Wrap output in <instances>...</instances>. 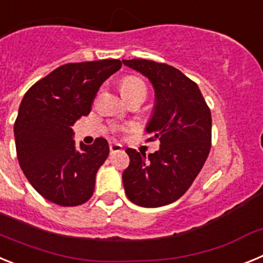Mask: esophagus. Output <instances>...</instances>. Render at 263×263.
Instances as JSON below:
<instances>
[{"mask_svg":"<svg viewBox=\"0 0 263 263\" xmlns=\"http://www.w3.org/2000/svg\"><path fill=\"white\" fill-rule=\"evenodd\" d=\"M109 150H110V154H115V153H118L122 150V146L117 142H113L109 145Z\"/></svg>","mask_w":263,"mask_h":263,"instance_id":"esophagus-1","label":"esophagus"}]
</instances>
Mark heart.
Here are the masks:
<instances>
[{"instance_id": "b5f03b06", "label": "heart", "mask_w": 263, "mask_h": 263, "mask_svg": "<svg viewBox=\"0 0 263 263\" xmlns=\"http://www.w3.org/2000/svg\"><path fill=\"white\" fill-rule=\"evenodd\" d=\"M121 92H122L124 97L136 93H142L146 96V85L143 80H141L137 76H126L124 80L121 81Z\"/></svg>"}]
</instances>
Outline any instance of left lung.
Here are the masks:
<instances>
[{"instance_id":"obj_1","label":"left lung","mask_w":263,"mask_h":263,"mask_svg":"<svg viewBox=\"0 0 263 263\" xmlns=\"http://www.w3.org/2000/svg\"><path fill=\"white\" fill-rule=\"evenodd\" d=\"M122 63L152 81L155 104L146 133L153 136L148 141L160 142L159 150L148 155L126 148L125 192L137 205H167L185 194L205 163L212 139L211 110L196 83L179 69L146 59Z\"/></svg>"}]
</instances>
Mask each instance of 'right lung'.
Here are the masks:
<instances>
[{
  "label": "right lung",
  "mask_w": 263,
  "mask_h": 263,
  "mask_svg": "<svg viewBox=\"0 0 263 263\" xmlns=\"http://www.w3.org/2000/svg\"><path fill=\"white\" fill-rule=\"evenodd\" d=\"M121 66L118 59L68 63L23 96L14 124L18 162L30 184L51 203L76 206L93 195L97 170L109 155L108 141L79 146L72 126L89 115L99 88Z\"/></svg>",
  "instance_id": "1"
}]
</instances>
